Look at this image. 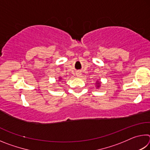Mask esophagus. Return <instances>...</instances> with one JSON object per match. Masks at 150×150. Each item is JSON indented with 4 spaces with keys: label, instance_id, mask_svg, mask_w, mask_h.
Masks as SVG:
<instances>
[{
    "label": "esophagus",
    "instance_id": "obj_1",
    "mask_svg": "<svg viewBox=\"0 0 150 150\" xmlns=\"http://www.w3.org/2000/svg\"><path fill=\"white\" fill-rule=\"evenodd\" d=\"M76 75H77V77H81V73L80 72V71H78V72H77L76 73Z\"/></svg>",
    "mask_w": 150,
    "mask_h": 150
}]
</instances>
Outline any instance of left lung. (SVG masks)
<instances>
[{
  "label": "left lung",
  "instance_id": "1",
  "mask_svg": "<svg viewBox=\"0 0 150 150\" xmlns=\"http://www.w3.org/2000/svg\"><path fill=\"white\" fill-rule=\"evenodd\" d=\"M97 84H98V85H97V86H96V87H97L98 88V87H100V83H97Z\"/></svg>",
  "mask_w": 150,
  "mask_h": 150
}]
</instances>
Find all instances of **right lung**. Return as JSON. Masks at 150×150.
<instances>
[{"label":"right lung","mask_w":150,"mask_h":150,"mask_svg":"<svg viewBox=\"0 0 150 150\" xmlns=\"http://www.w3.org/2000/svg\"><path fill=\"white\" fill-rule=\"evenodd\" d=\"M61 79H62V78H60V77H59V80H61Z\"/></svg>","instance_id":"1"}]
</instances>
